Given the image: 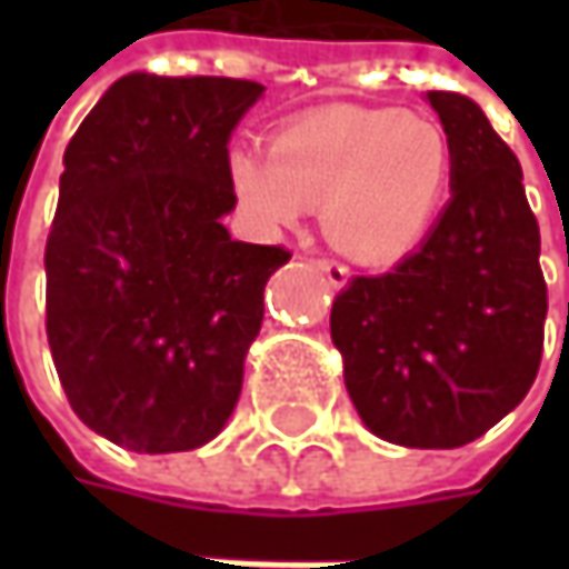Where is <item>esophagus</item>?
I'll use <instances>...</instances> for the list:
<instances>
[{
  "label": "esophagus",
  "instance_id": "34e87169",
  "mask_svg": "<svg viewBox=\"0 0 569 569\" xmlns=\"http://www.w3.org/2000/svg\"><path fill=\"white\" fill-rule=\"evenodd\" d=\"M317 269L319 272H326V278H329V284H332V288H345V284H348V269H345L341 262H332V259H317Z\"/></svg>",
  "mask_w": 569,
  "mask_h": 569
}]
</instances>
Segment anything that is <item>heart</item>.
Wrapping results in <instances>:
<instances>
[{
    "label": "heart",
    "instance_id": "b5f03b06",
    "mask_svg": "<svg viewBox=\"0 0 569 569\" xmlns=\"http://www.w3.org/2000/svg\"><path fill=\"white\" fill-rule=\"evenodd\" d=\"M452 170L447 132L392 107L336 103L307 113L269 142L237 144L228 183L262 233L297 224L322 206V228L345 256L386 266L425 240Z\"/></svg>",
    "mask_w": 569,
    "mask_h": 569
}]
</instances>
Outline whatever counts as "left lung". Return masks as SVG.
I'll use <instances>...</instances> for the list:
<instances>
[{"instance_id": "obj_1", "label": "left lung", "mask_w": 569, "mask_h": 569, "mask_svg": "<svg viewBox=\"0 0 569 569\" xmlns=\"http://www.w3.org/2000/svg\"><path fill=\"white\" fill-rule=\"evenodd\" d=\"M452 151L449 196L425 243L332 303L345 386L377 437L456 449L526 399L545 345L548 288L522 167L456 91H427Z\"/></svg>"}]
</instances>
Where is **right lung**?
Segmentation results:
<instances>
[{"mask_svg": "<svg viewBox=\"0 0 569 569\" xmlns=\"http://www.w3.org/2000/svg\"><path fill=\"white\" fill-rule=\"evenodd\" d=\"M243 78L132 72L66 148L47 237V339L69 405L132 452L214 440L240 399L262 291L291 252L230 240Z\"/></svg>", "mask_w": 569, "mask_h": 569, "instance_id": "1", "label": "right lung"}]
</instances>
